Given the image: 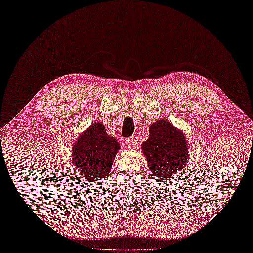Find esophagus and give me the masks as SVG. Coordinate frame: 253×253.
Listing matches in <instances>:
<instances>
[{"label":"esophagus","instance_id":"esophagus-1","mask_svg":"<svg viewBox=\"0 0 253 253\" xmlns=\"http://www.w3.org/2000/svg\"><path fill=\"white\" fill-rule=\"evenodd\" d=\"M126 147L129 148V149H135L136 140L134 138H126Z\"/></svg>","mask_w":253,"mask_h":253}]
</instances>
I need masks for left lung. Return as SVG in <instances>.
I'll use <instances>...</instances> for the list:
<instances>
[{
  "label": "left lung",
  "mask_w": 253,
  "mask_h": 253,
  "mask_svg": "<svg viewBox=\"0 0 253 253\" xmlns=\"http://www.w3.org/2000/svg\"><path fill=\"white\" fill-rule=\"evenodd\" d=\"M149 139L141 145L153 176L160 180L174 178L189 159L185 135L170 121L160 119L149 127Z\"/></svg>",
  "instance_id": "1"
}]
</instances>
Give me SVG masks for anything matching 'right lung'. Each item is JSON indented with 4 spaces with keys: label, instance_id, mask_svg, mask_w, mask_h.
I'll list each match as a JSON object with an SVG mask.
<instances>
[{
    "label": "right lung",
    "instance_id": "add662e5",
    "mask_svg": "<svg viewBox=\"0 0 253 253\" xmlns=\"http://www.w3.org/2000/svg\"><path fill=\"white\" fill-rule=\"evenodd\" d=\"M120 145L106 134L101 122L96 121L74 143L72 158L75 169L87 180H101L110 174Z\"/></svg>",
    "mask_w": 253,
    "mask_h": 253
}]
</instances>
